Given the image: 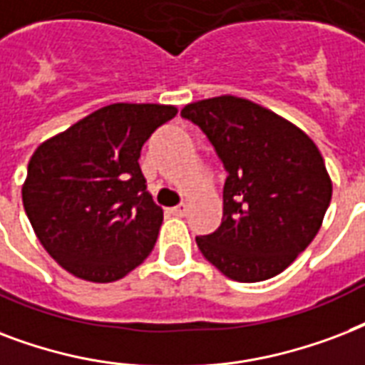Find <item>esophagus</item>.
<instances>
[{
	"instance_id": "1",
	"label": "esophagus",
	"mask_w": 365,
	"mask_h": 365,
	"mask_svg": "<svg viewBox=\"0 0 365 365\" xmlns=\"http://www.w3.org/2000/svg\"><path fill=\"white\" fill-rule=\"evenodd\" d=\"M171 213L177 215V217H185L186 205H185V203H179V205H175V207H171Z\"/></svg>"
}]
</instances>
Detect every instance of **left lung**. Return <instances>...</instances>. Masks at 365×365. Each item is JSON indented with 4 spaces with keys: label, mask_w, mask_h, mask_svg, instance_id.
I'll use <instances>...</instances> for the list:
<instances>
[{
    "label": "left lung",
    "mask_w": 365,
    "mask_h": 365,
    "mask_svg": "<svg viewBox=\"0 0 365 365\" xmlns=\"http://www.w3.org/2000/svg\"><path fill=\"white\" fill-rule=\"evenodd\" d=\"M227 169L221 227L197 236L202 255L236 282L284 272L314 240L331 202V179L312 138L247 98L186 104Z\"/></svg>",
    "instance_id": "1"
}]
</instances>
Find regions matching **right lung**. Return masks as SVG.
Returning a JSON list of instances; mask_svg holds the SVG:
<instances>
[{
    "mask_svg": "<svg viewBox=\"0 0 365 365\" xmlns=\"http://www.w3.org/2000/svg\"><path fill=\"white\" fill-rule=\"evenodd\" d=\"M165 104L118 103L45 140L28 163L22 203L47 253L78 278L108 284L150 255L163 211L146 192L138 158Z\"/></svg>",
    "mask_w": 365,
    "mask_h": 365,
    "instance_id": "obj_1",
    "label": "right lung"
}]
</instances>
